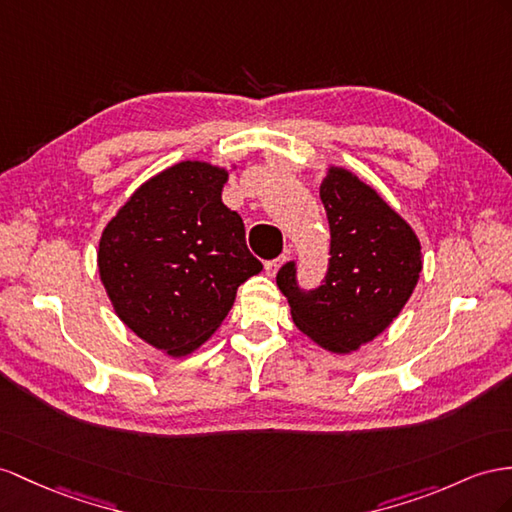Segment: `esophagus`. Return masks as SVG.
<instances>
[{
  "instance_id": "34e87169",
  "label": "esophagus",
  "mask_w": 512,
  "mask_h": 512,
  "mask_svg": "<svg viewBox=\"0 0 512 512\" xmlns=\"http://www.w3.org/2000/svg\"><path fill=\"white\" fill-rule=\"evenodd\" d=\"M281 264H283V257H279V259H270V261H266V264H264V270H266V274H268V277H274V274H277V272H279Z\"/></svg>"
}]
</instances>
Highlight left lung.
<instances>
[{
	"instance_id": "8db88e82",
	"label": "left lung",
	"mask_w": 512,
	"mask_h": 512,
	"mask_svg": "<svg viewBox=\"0 0 512 512\" xmlns=\"http://www.w3.org/2000/svg\"><path fill=\"white\" fill-rule=\"evenodd\" d=\"M320 199L331 229L322 285L303 290L296 261L281 266L277 285L300 331L326 350L352 352L381 335L411 298L422 246L376 190L346 168H329Z\"/></svg>"
}]
</instances>
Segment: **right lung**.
I'll list each match as a JSON object with an SVG mask.
<instances>
[{"mask_svg":"<svg viewBox=\"0 0 512 512\" xmlns=\"http://www.w3.org/2000/svg\"><path fill=\"white\" fill-rule=\"evenodd\" d=\"M227 170L179 162L131 194L103 229L97 264L116 316L144 342L183 357L227 318L261 272L244 222L222 203Z\"/></svg>","mask_w":512,"mask_h":512,"instance_id":"add662e5","label":"right lung"}]
</instances>
